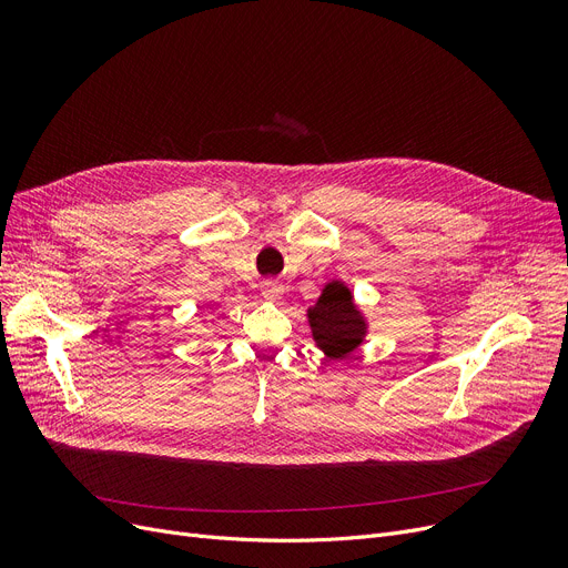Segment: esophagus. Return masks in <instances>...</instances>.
Instances as JSON below:
<instances>
[{"mask_svg":"<svg viewBox=\"0 0 568 568\" xmlns=\"http://www.w3.org/2000/svg\"><path fill=\"white\" fill-rule=\"evenodd\" d=\"M283 294V285L278 281H264L262 283V296L266 302H278Z\"/></svg>","mask_w":568,"mask_h":568,"instance_id":"1","label":"esophagus"}]
</instances>
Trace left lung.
Here are the masks:
<instances>
[{"instance_id":"8db88e82","label":"left lung","mask_w":568,"mask_h":568,"mask_svg":"<svg viewBox=\"0 0 568 568\" xmlns=\"http://www.w3.org/2000/svg\"><path fill=\"white\" fill-rule=\"evenodd\" d=\"M306 317L315 345L334 362L345 359L366 343L368 317L356 306L347 283L338 278L324 283Z\"/></svg>"}]
</instances>
